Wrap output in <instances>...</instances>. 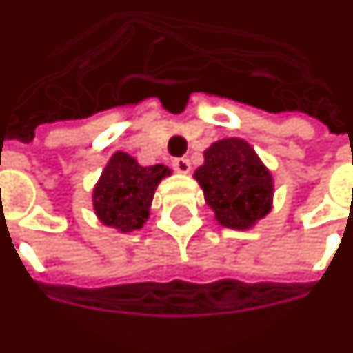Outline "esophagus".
Here are the masks:
<instances>
[{
    "label": "esophagus",
    "mask_w": 353,
    "mask_h": 353,
    "mask_svg": "<svg viewBox=\"0 0 353 353\" xmlns=\"http://www.w3.org/2000/svg\"><path fill=\"white\" fill-rule=\"evenodd\" d=\"M172 166H174L177 174H189L191 172V162L187 159H176L172 162Z\"/></svg>",
    "instance_id": "obj_1"
}]
</instances>
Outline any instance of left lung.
<instances>
[{
	"label": "left lung",
	"instance_id": "obj_1",
	"mask_svg": "<svg viewBox=\"0 0 353 353\" xmlns=\"http://www.w3.org/2000/svg\"><path fill=\"white\" fill-rule=\"evenodd\" d=\"M204 201L223 228L245 231L254 228L273 206V176L241 137L212 143L204 164L194 170Z\"/></svg>",
	"mask_w": 353,
	"mask_h": 353
}]
</instances>
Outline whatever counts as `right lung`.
Instances as JSON below:
<instances>
[{
  "instance_id": "obj_1",
  "label": "right lung",
  "mask_w": 353,
  "mask_h": 353,
  "mask_svg": "<svg viewBox=\"0 0 353 353\" xmlns=\"http://www.w3.org/2000/svg\"><path fill=\"white\" fill-rule=\"evenodd\" d=\"M172 170L164 164L141 166L128 152H114L93 187V212L103 225L132 233L151 214L152 196Z\"/></svg>"
}]
</instances>
